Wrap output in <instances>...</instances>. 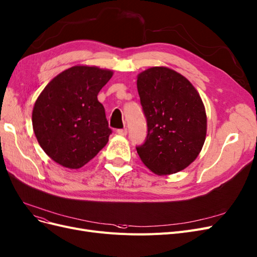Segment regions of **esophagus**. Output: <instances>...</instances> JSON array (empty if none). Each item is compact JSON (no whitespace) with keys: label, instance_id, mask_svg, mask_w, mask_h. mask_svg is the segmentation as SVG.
I'll list each match as a JSON object with an SVG mask.
<instances>
[{"label":"esophagus","instance_id":"1","mask_svg":"<svg viewBox=\"0 0 257 257\" xmlns=\"http://www.w3.org/2000/svg\"><path fill=\"white\" fill-rule=\"evenodd\" d=\"M117 133L121 136H125L127 134V130L126 128H119V130H117Z\"/></svg>","mask_w":257,"mask_h":257}]
</instances>
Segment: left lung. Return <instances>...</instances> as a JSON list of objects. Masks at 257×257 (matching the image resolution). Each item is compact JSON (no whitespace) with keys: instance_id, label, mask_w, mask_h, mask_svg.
<instances>
[{"instance_id":"left-lung-1","label":"left lung","mask_w":257,"mask_h":257,"mask_svg":"<svg viewBox=\"0 0 257 257\" xmlns=\"http://www.w3.org/2000/svg\"><path fill=\"white\" fill-rule=\"evenodd\" d=\"M147 120L145 143L137 153L158 175L176 173L199 155L206 136V113L201 96L187 78L165 67H153L137 78Z\"/></svg>"}]
</instances>
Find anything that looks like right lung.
Wrapping results in <instances>:
<instances>
[{"mask_svg": "<svg viewBox=\"0 0 257 257\" xmlns=\"http://www.w3.org/2000/svg\"><path fill=\"white\" fill-rule=\"evenodd\" d=\"M112 72L74 66L46 86L33 109V128L40 147L54 162L78 169L107 144L108 127L98 93Z\"/></svg>", "mask_w": 257, "mask_h": 257, "instance_id": "right-lung-1", "label": "right lung"}]
</instances>
